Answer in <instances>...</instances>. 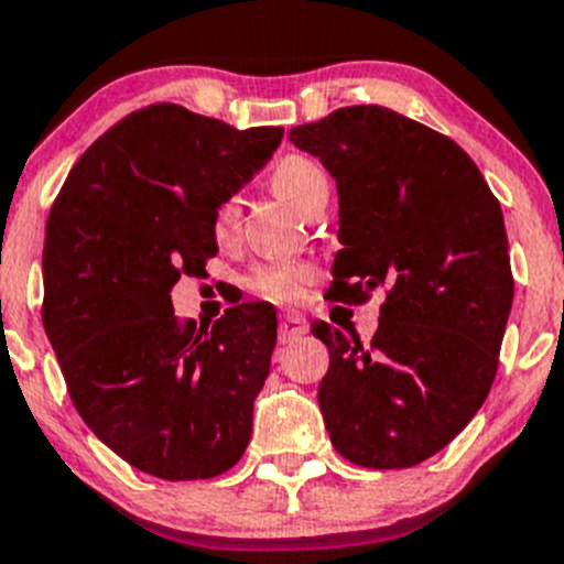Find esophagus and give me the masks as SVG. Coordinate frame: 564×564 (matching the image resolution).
I'll return each instance as SVG.
<instances>
[{"label": "esophagus", "instance_id": "obj_1", "mask_svg": "<svg viewBox=\"0 0 564 564\" xmlns=\"http://www.w3.org/2000/svg\"><path fill=\"white\" fill-rule=\"evenodd\" d=\"M278 333H281V341H294V338L308 333V322H305V316L297 314V311H286V314L281 316Z\"/></svg>", "mask_w": 564, "mask_h": 564}]
</instances>
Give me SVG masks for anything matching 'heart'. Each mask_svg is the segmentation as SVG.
Listing matches in <instances>:
<instances>
[{"label":"heart","mask_w":564,"mask_h":564,"mask_svg":"<svg viewBox=\"0 0 564 564\" xmlns=\"http://www.w3.org/2000/svg\"><path fill=\"white\" fill-rule=\"evenodd\" d=\"M272 189L294 206L297 212H305V206L316 198L319 193H327V176L314 160L308 156H283L275 167H272ZM239 220V198H226L215 212V234L217 237H228ZM314 281V270L303 261H272V264H261L253 272L250 283L259 294L275 300V303H294L303 297L305 286Z\"/></svg>","instance_id":"obj_1"}]
</instances>
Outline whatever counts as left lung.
Listing matches in <instances>:
<instances>
[{
	"label": "left lung",
	"mask_w": 564,
	"mask_h": 564,
	"mask_svg": "<svg viewBox=\"0 0 564 564\" xmlns=\"http://www.w3.org/2000/svg\"><path fill=\"white\" fill-rule=\"evenodd\" d=\"M289 140L336 178L333 297L388 292L369 344L311 325L330 352L316 393L330 444L355 466H419L494 386L516 289L501 206L455 140L388 107H341Z\"/></svg>",
	"instance_id": "1"
}]
</instances>
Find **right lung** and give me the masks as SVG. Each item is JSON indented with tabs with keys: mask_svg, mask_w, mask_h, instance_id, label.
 Masks as SVG:
<instances>
[{
	"mask_svg": "<svg viewBox=\"0 0 564 564\" xmlns=\"http://www.w3.org/2000/svg\"><path fill=\"white\" fill-rule=\"evenodd\" d=\"M281 126L234 129L151 104L104 131L54 200L43 327L70 402L129 466L209 479L245 455L270 375L275 311L242 303L178 322L171 289L217 253V206L281 145Z\"/></svg>",
	"mask_w": 564,
	"mask_h": 564,
	"instance_id": "obj_1",
	"label": "right lung"
}]
</instances>
